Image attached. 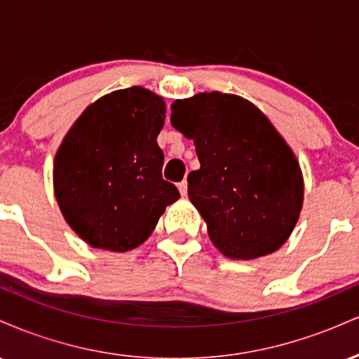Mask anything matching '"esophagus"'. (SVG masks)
I'll use <instances>...</instances> for the list:
<instances>
[{"label": "esophagus", "mask_w": 359, "mask_h": 359, "mask_svg": "<svg viewBox=\"0 0 359 359\" xmlns=\"http://www.w3.org/2000/svg\"><path fill=\"white\" fill-rule=\"evenodd\" d=\"M177 187H179V191L182 196H187V180H182V182L177 184Z\"/></svg>", "instance_id": "esophagus-1"}]
</instances>
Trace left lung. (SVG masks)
<instances>
[{"mask_svg":"<svg viewBox=\"0 0 359 359\" xmlns=\"http://www.w3.org/2000/svg\"><path fill=\"white\" fill-rule=\"evenodd\" d=\"M172 126L194 140L201 168L187 177L191 203L222 255L251 259L277 251L304 201L299 162L269 118L234 94L172 102Z\"/></svg>","mask_w":359,"mask_h":359,"instance_id":"left-lung-1","label":"left lung"}]
</instances>
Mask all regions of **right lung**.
<instances>
[{
    "label": "right lung",
    "mask_w": 359,
    "mask_h": 359,
    "mask_svg": "<svg viewBox=\"0 0 359 359\" xmlns=\"http://www.w3.org/2000/svg\"><path fill=\"white\" fill-rule=\"evenodd\" d=\"M163 118L162 97L135 86L90 104L62 142L53 165L57 203L93 248H137L180 197L162 179L156 137Z\"/></svg>",
    "instance_id": "add662e5"
}]
</instances>
